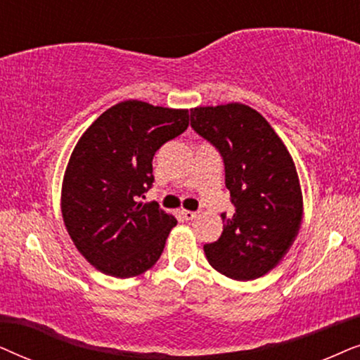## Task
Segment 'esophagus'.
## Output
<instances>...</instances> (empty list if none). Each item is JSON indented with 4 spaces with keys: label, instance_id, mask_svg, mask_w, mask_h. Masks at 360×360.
Returning a JSON list of instances; mask_svg holds the SVG:
<instances>
[{
    "label": "esophagus",
    "instance_id": "obj_1",
    "mask_svg": "<svg viewBox=\"0 0 360 360\" xmlns=\"http://www.w3.org/2000/svg\"><path fill=\"white\" fill-rule=\"evenodd\" d=\"M181 215H183L184 220H193V219L198 217V212H194V210L183 209V210H181Z\"/></svg>",
    "mask_w": 360,
    "mask_h": 360
}]
</instances>
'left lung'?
<instances>
[{"label":"left lung","instance_id":"8db88e82","mask_svg":"<svg viewBox=\"0 0 360 360\" xmlns=\"http://www.w3.org/2000/svg\"><path fill=\"white\" fill-rule=\"evenodd\" d=\"M191 127L217 148L233 214H222L217 242L205 243L212 268L233 280H255L281 262L303 219L293 158L270 123L243 103L191 110Z\"/></svg>","mask_w":360,"mask_h":360}]
</instances>
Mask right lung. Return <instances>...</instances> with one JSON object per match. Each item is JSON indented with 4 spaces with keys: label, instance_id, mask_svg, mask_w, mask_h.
Masks as SVG:
<instances>
[{
    "label": "right lung",
    "instance_id": "right-lung-1",
    "mask_svg": "<svg viewBox=\"0 0 360 360\" xmlns=\"http://www.w3.org/2000/svg\"><path fill=\"white\" fill-rule=\"evenodd\" d=\"M188 127L189 110L124 100L77 141L62 181V217L77 250L105 275L138 276L161 257L177 220L140 198L155 181V153Z\"/></svg>",
    "mask_w": 360,
    "mask_h": 360
}]
</instances>
